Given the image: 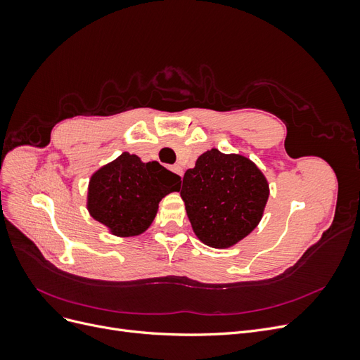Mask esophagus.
Instances as JSON below:
<instances>
[{"label": "esophagus", "mask_w": 360, "mask_h": 360, "mask_svg": "<svg viewBox=\"0 0 360 360\" xmlns=\"http://www.w3.org/2000/svg\"><path fill=\"white\" fill-rule=\"evenodd\" d=\"M172 171H174V172H176V174H179V176H180V177L183 176V168H181L180 165H174V167H172Z\"/></svg>", "instance_id": "1"}]
</instances>
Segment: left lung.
Listing matches in <instances>:
<instances>
[{
	"instance_id": "obj_1",
	"label": "left lung",
	"mask_w": 360,
	"mask_h": 360,
	"mask_svg": "<svg viewBox=\"0 0 360 360\" xmlns=\"http://www.w3.org/2000/svg\"><path fill=\"white\" fill-rule=\"evenodd\" d=\"M179 192L195 236L216 249L231 248L255 230L270 193L252 160L217 148L207 150L184 172Z\"/></svg>"
}]
</instances>
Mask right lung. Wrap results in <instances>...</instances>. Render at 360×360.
I'll return each instance as SVG.
<instances>
[{
  "label": "right lung",
  "instance_id": "add662e5",
  "mask_svg": "<svg viewBox=\"0 0 360 360\" xmlns=\"http://www.w3.org/2000/svg\"><path fill=\"white\" fill-rule=\"evenodd\" d=\"M179 186L180 177L159 162L124 151L91 176L86 210L112 236L135 237L155 221L160 200Z\"/></svg>",
  "mask_w": 360,
  "mask_h": 360
}]
</instances>
